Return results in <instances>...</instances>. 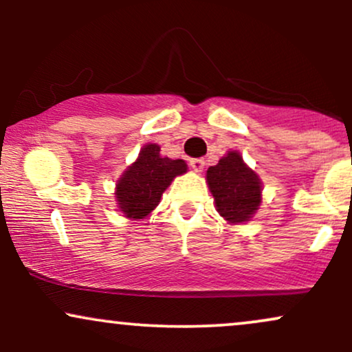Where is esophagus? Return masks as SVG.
<instances>
[{
    "label": "esophagus",
    "instance_id": "1",
    "mask_svg": "<svg viewBox=\"0 0 352 352\" xmlns=\"http://www.w3.org/2000/svg\"><path fill=\"white\" fill-rule=\"evenodd\" d=\"M204 165H205L204 159H190V167H192L195 172L204 170Z\"/></svg>",
    "mask_w": 352,
    "mask_h": 352
}]
</instances>
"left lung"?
<instances>
[{"label": "left lung", "mask_w": 352, "mask_h": 352, "mask_svg": "<svg viewBox=\"0 0 352 352\" xmlns=\"http://www.w3.org/2000/svg\"><path fill=\"white\" fill-rule=\"evenodd\" d=\"M217 210L230 223L248 221L261 204V184L238 152H228L207 170Z\"/></svg>", "instance_id": "1"}]
</instances>
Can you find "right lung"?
Wrapping results in <instances>:
<instances>
[{"instance_id": "add662e5", "label": "right lung", "mask_w": 352, "mask_h": 352, "mask_svg": "<svg viewBox=\"0 0 352 352\" xmlns=\"http://www.w3.org/2000/svg\"><path fill=\"white\" fill-rule=\"evenodd\" d=\"M187 172L184 160H172L160 155V147L148 144L120 180L117 182L116 197L125 217L140 220L159 205L165 188L177 175Z\"/></svg>"}]
</instances>
